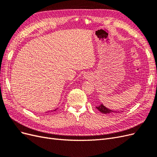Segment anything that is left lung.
Instances as JSON below:
<instances>
[{"label": "left lung", "instance_id": "1", "mask_svg": "<svg viewBox=\"0 0 157 157\" xmlns=\"http://www.w3.org/2000/svg\"><path fill=\"white\" fill-rule=\"evenodd\" d=\"M96 108L98 109L99 111L101 112L102 113H104V114L111 113H116V111H114L113 110H110V109H107V107H105V106H104L103 104H101V105H100L99 106L96 107Z\"/></svg>", "mask_w": 157, "mask_h": 157}]
</instances>
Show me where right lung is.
Segmentation results:
<instances>
[{"label": "right lung", "instance_id": "1", "mask_svg": "<svg viewBox=\"0 0 157 157\" xmlns=\"http://www.w3.org/2000/svg\"><path fill=\"white\" fill-rule=\"evenodd\" d=\"M54 111H56V110H54Z\"/></svg>", "mask_w": 157, "mask_h": 157}]
</instances>
